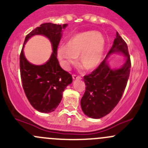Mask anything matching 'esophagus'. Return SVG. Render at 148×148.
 <instances>
[{
  "mask_svg": "<svg viewBox=\"0 0 148 148\" xmlns=\"http://www.w3.org/2000/svg\"><path fill=\"white\" fill-rule=\"evenodd\" d=\"M72 78H73V79H74V80H75V79H77V80L82 79V77H79V76L75 75V74H73V75H72Z\"/></svg>",
  "mask_w": 148,
  "mask_h": 148,
  "instance_id": "34e87169",
  "label": "esophagus"
}]
</instances>
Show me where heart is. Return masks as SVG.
I'll return each mask as SVG.
<instances>
[{
  "label": "heart",
  "mask_w": 148,
  "mask_h": 148,
  "mask_svg": "<svg viewBox=\"0 0 148 148\" xmlns=\"http://www.w3.org/2000/svg\"><path fill=\"white\" fill-rule=\"evenodd\" d=\"M106 41L104 36L95 31L79 33L71 37L67 45H62L57 50L58 58L66 69L77 63L86 70L96 68L102 61Z\"/></svg>",
  "instance_id": "b5f03b06"
}]
</instances>
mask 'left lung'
<instances>
[{"label":"left lung","mask_w":148,"mask_h":148,"mask_svg":"<svg viewBox=\"0 0 148 148\" xmlns=\"http://www.w3.org/2000/svg\"><path fill=\"white\" fill-rule=\"evenodd\" d=\"M116 53L123 55L125 62L119 68H112L108 59ZM130 67L127 45L117 32L113 45L104 61L97 69L84 77L86 91L81 99V107L87 117L100 119L116 107L126 87Z\"/></svg>","instance_id":"obj_1"}]
</instances>
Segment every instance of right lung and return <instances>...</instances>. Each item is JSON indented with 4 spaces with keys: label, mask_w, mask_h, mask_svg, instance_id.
Masks as SVG:
<instances>
[{
    "label": "right lung",
    "mask_w": 148,
    "mask_h": 148,
    "mask_svg": "<svg viewBox=\"0 0 148 148\" xmlns=\"http://www.w3.org/2000/svg\"><path fill=\"white\" fill-rule=\"evenodd\" d=\"M68 25L45 23L36 28L25 38L20 55V70L23 88L28 101L40 112H52L62 99L63 92L72 83L70 74L61 68L57 59V49L63 30ZM41 35L50 41L52 53L45 64L36 65L30 63L24 54L25 44L34 35Z\"/></svg>",
    "instance_id": "1"
}]
</instances>
